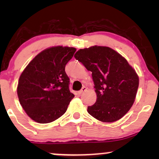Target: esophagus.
I'll list each match as a JSON object with an SVG mask.
<instances>
[{"instance_id":"1","label":"esophagus","mask_w":159,"mask_h":159,"mask_svg":"<svg viewBox=\"0 0 159 159\" xmlns=\"http://www.w3.org/2000/svg\"><path fill=\"white\" fill-rule=\"evenodd\" d=\"M87 89H88V88H86V87H83V88H82V89H81V90H79V91H78V92H77V93H78V94H82V93H84V92H85V91L87 90Z\"/></svg>"}]
</instances>
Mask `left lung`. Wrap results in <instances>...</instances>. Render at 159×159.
Masks as SVG:
<instances>
[{
    "instance_id": "1",
    "label": "left lung",
    "mask_w": 159,
    "mask_h": 159,
    "mask_svg": "<svg viewBox=\"0 0 159 159\" xmlns=\"http://www.w3.org/2000/svg\"><path fill=\"white\" fill-rule=\"evenodd\" d=\"M92 72L97 100L88 112L103 122H114L133 105L139 85L138 74L121 54L109 47L94 45L75 54Z\"/></svg>"
}]
</instances>
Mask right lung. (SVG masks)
<instances>
[{"label": "right lung", "mask_w": 159, "mask_h": 159, "mask_svg": "<svg viewBox=\"0 0 159 159\" xmlns=\"http://www.w3.org/2000/svg\"><path fill=\"white\" fill-rule=\"evenodd\" d=\"M76 50L60 45L43 50L21 74L16 90L19 103L36 122L56 120L66 111L75 97L69 89L65 66Z\"/></svg>", "instance_id": "1"}]
</instances>
